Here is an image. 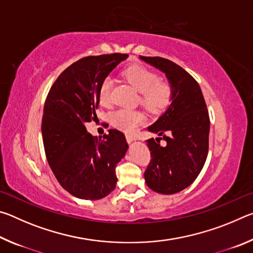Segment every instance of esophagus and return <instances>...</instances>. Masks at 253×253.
Wrapping results in <instances>:
<instances>
[{
    "mask_svg": "<svg viewBox=\"0 0 253 253\" xmlns=\"http://www.w3.org/2000/svg\"><path fill=\"white\" fill-rule=\"evenodd\" d=\"M126 139H127L128 143H131V142H134V140H135V137L132 135H126Z\"/></svg>",
    "mask_w": 253,
    "mask_h": 253,
    "instance_id": "obj_1",
    "label": "esophagus"
}]
</instances>
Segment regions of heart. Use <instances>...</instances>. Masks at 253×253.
<instances>
[{"instance_id": "1", "label": "heart", "mask_w": 253, "mask_h": 253, "mask_svg": "<svg viewBox=\"0 0 253 253\" xmlns=\"http://www.w3.org/2000/svg\"><path fill=\"white\" fill-rule=\"evenodd\" d=\"M123 77L140 93V102L149 111L157 113L169 104L172 98V85L169 81L160 80L157 75L148 68L135 65L123 71ZM113 81L110 78L102 80L99 87L100 104L107 106L111 102ZM111 124L125 132L134 131L145 121L143 113L138 110L119 109L111 115Z\"/></svg>"}]
</instances>
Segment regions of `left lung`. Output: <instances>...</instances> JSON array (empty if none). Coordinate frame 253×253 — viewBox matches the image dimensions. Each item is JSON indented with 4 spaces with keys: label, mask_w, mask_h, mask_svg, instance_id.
Returning <instances> with one entry per match:
<instances>
[{
    "label": "left lung",
    "mask_w": 253,
    "mask_h": 253,
    "mask_svg": "<svg viewBox=\"0 0 253 253\" xmlns=\"http://www.w3.org/2000/svg\"><path fill=\"white\" fill-rule=\"evenodd\" d=\"M143 61L164 72L172 85L170 105L148 127L157 134L147 140L151 152L144 177L147 186L161 194H174L190 186L199 176L209 152L210 117L196 80L170 60L143 57ZM165 140L164 145L160 140Z\"/></svg>",
    "instance_id": "8db88e82"
}]
</instances>
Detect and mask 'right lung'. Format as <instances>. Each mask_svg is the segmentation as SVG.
<instances>
[{
  "instance_id": "obj_1",
  "label": "right lung",
  "mask_w": 253,
  "mask_h": 253,
  "mask_svg": "<svg viewBox=\"0 0 253 253\" xmlns=\"http://www.w3.org/2000/svg\"><path fill=\"white\" fill-rule=\"evenodd\" d=\"M128 54L90 55L72 63L46 96L42 137L51 169L63 188L83 200H100L116 187V166L128 149L117 129L93 137L84 124L97 118L99 87Z\"/></svg>"
}]
</instances>
